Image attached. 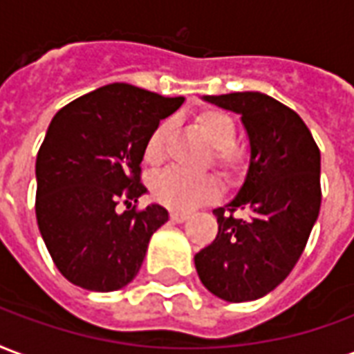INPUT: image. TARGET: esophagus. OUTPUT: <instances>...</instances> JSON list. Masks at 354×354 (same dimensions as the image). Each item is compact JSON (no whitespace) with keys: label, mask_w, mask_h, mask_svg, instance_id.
<instances>
[{"label":"esophagus","mask_w":354,"mask_h":354,"mask_svg":"<svg viewBox=\"0 0 354 354\" xmlns=\"http://www.w3.org/2000/svg\"><path fill=\"white\" fill-rule=\"evenodd\" d=\"M171 221H174V223H185V221H187L188 218V213H179V211H171Z\"/></svg>","instance_id":"obj_1"}]
</instances>
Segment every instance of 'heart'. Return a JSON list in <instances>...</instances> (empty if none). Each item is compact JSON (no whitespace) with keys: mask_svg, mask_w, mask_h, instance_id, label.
Here are the masks:
<instances>
[{"mask_svg":"<svg viewBox=\"0 0 354 354\" xmlns=\"http://www.w3.org/2000/svg\"><path fill=\"white\" fill-rule=\"evenodd\" d=\"M198 126L213 145L215 162L224 169H234L239 164V152L234 147L236 122L224 111H207L198 118ZM169 122H160L152 131L145 147V160L152 166L164 160ZM218 194V183L211 175H188L179 169H167L152 180V196L167 207L188 211L209 202Z\"/></svg>","mask_w":354,"mask_h":354,"instance_id":"b5f03b06","label":"heart"}]
</instances>
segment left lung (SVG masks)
<instances>
[{"mask_svg":"<svg viewBox=\"0 0 354 354\" xmlns=\"http://www.w3.org/2000/svg\"><path fill=\"white\" fill-rule=\"evenodd\" d=\"M241 117L249 167L236 196L213 215L218 234L194 257L209 292L259 300L279 286L306 249L321 209V152L292 109L262 92L203 95ZM245 210L247 217H234Z\"/></svg>","mask_w":354,"mask_h":354,"instance_id":"obj_1","label":"left lung"}]
</instances>
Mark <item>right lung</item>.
I'll return each instance as SVG.
<instances>
[{"instance_id":"add662e5","label":"right lung","mask_w":354,"mask_h":354,"mask_svg":"<svg viewBox=\"0 0 354 354\" xmlns=\"http://www.w3.org/2000/svg\"><path fill=\"white\" fill-rule=\"evenodd\" d=\"M183 102V95L113 82L54 115L35 162V215L69 283L113 292L138 275L152 234L169 218L158 203L143 211L130 207L147 194L141 162L160 120ZM120 197L129 205L124 214L116 211Z\"/></svg>"}]
</instances>
